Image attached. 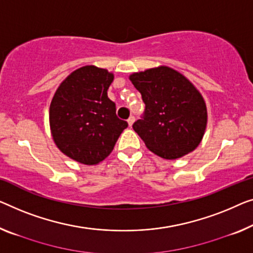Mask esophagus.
Masks as SVG:
<instances>
[{
    "mask_svg": "<svg viewBox=\"0 0 253 253\" xmlns=\"http://www.w3.org/2000/svg\"><path fill=\"white\" fill-rule=\"evenodd\" d=\"M134 122H135V118L133 116L129 117V118H128V120H127V123H128V125H129V127H131V125H133Z\"/></svg>",
    "mask_w": 253,
    "mask_h": 253,
    "instance_id": "esophagus-1",
    "label": "esophagus"
}]
</instances>
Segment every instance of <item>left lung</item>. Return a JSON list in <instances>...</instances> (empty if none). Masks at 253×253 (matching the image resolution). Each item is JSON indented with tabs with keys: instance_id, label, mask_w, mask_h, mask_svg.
<instances>
[{
	"instance_id": "obj_1",
	"label": "left lung",
	"mask_w": 253,
	"mask_h": 253,
	"mask_svg": "<svg viewBox=\"0 0 253 253\" xmlns=\"http://www.w3.org/2000/svg\"><path fill=\"white\" fill-rule=\"evenodd\" d=\"M129 81L145 103L144 117L133 128L146 148L167 160L197 149L208 123L206 101L199 89L167 66L133 73Z\"/></svg>"
}]
</instances>
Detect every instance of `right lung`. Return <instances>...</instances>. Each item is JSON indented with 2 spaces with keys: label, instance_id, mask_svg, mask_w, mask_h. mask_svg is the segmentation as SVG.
<instances>
[{
  "label": "right lung",
  "instance_id": "right-lung-1",
  "mask_svg": "<svg viewBox=\"0 0 253 253\" xmlns=\"http://www.w3.org/2000/svg\"><path fill=\"white\" fill-rule=\"evenodd\" d=\"M114 74L96 66L73 71L56 88L50 104L52 138L63 154L79 164L103 161L128 126L108 97Z\"/></svg>",
  "mask_w": 253,
  "mask_h": 253
}]
</instances>
